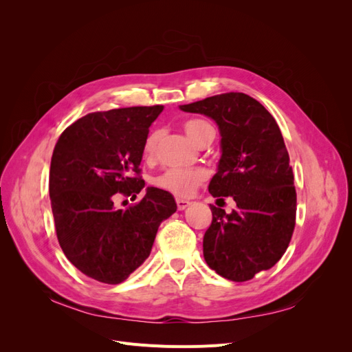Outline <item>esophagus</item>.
Returning <instances> with one entry per match:
<instances>
[{"mask_svg": "<svg viewBox=\"0 0 352 352\" xmlns=\"http://www.w3.org/2000/svg\"><path fill=\"white\" fill-rule=\"evenodd\" d=\"M176 204H177V208H179V210H185L188 206H190V201L182 199V198H177V199H176Z\"/></svg>", "mask_w": 352, "mask_h": 352, "instance_id": "34e87169", "label": "esophagus"}]
</instances>
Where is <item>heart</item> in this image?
Here are the masks:
<instances>
[{"mask_svg":"<svg viewBox=\"0 0 352 352\" xmlns=\"http://www.w3.org/2000/svg\"><path fill=\"white\" fill-rule=\"evenodd\" d=\"M184 129L189 140L197 145H199L202 141L207 140V138L214 136V129H212V126L206 120H199V119L188 120L184 126ZM160 136H162L160 131H153L145 138L144 155L146 158L154 157ZM206 177H207V173L202 168H167L166 172L158 175L154 179V185L176 197L186 198L195 192L197 186L201 182H204Z\"/></svg>","mask_w":352,"mask_h":352,"instance_id":"b5f03b06","label":"heart"}]
</instances>
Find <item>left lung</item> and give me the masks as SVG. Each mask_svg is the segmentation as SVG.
<instances>
[{
	"instance_id": "obj_1",
	"label": "left lung",
	"mask_w": 352,
	"mask_h": 352,
	"mask_svg": "<svg viewBox=\"0 0 352 352\" xmlns=\"http://www.w3.org/2000/svg\"><path fill=\"white\" fill-rule=\"evenodd\" d=\"M179 109L217 123L221 157L208 190L236 202L230 214L210 206L212 220L202 241L204 258L221 278L250 280L282 258L295 228L294 173L279 126L257 100L242 92L214 95Z\"/></svg>"
}]
</instances>
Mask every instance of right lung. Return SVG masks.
<instances>
[{
  "mask_svg": "<svg viewBox=\"0 0 352 352\" xmlns=\"http://www.w3.org/2000/svg\"><path fill=\"white\" fill-rule=\"evenodd\" d=\"M163 105L89 113L56 144L50 198L58 243L88 278L117 285L148 258L158 226L176 211L173 195L148 186L144 198L117 210V194L136 198L144 142Z\"/></svg>",
  "mask_w": 352,
  "mask_h": 352,
  "instance_id": "1",
  "label": "right lung"
}]
</instances>
